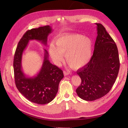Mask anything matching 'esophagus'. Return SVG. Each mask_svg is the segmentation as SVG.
Wrapping results in <instances>:
<instances>
[{
    "label": "esophagus",
    "instance_id": "esophagus-1",
    "mask_svg": "<svg viewBox=\"0 0 128 128\" xmlns=\"http://www.w3.org/2000/svg\"><path fill=\"white\" fill-rule=\"evenodd\" d=\"M64 76H67V75H68L69 74V72H66V71L64 70Z\"/></svg>",
    "mask_w": 128,
    "mask_h": 128
}]
</instances>
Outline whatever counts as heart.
Segmentation results:
<instances>
[{"mask_svg": "<svg viewBox=\"0 0 128 128\" xmlns=\"http://www.w3.org/2000/svg\"><path fill=\"white\" fill-rule=\"evenodd\" d=\"M49 53L54 62L59 65L64 60L74 69L87 64L92 56V42L88 37L80 34H68L61 36L51 42Z\"/></svg>", "mask_w": 128, "mask_h": 128, "instance_id": "b5f03b06", "label": "heart"}]
</instances>
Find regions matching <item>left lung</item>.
<instances>
[{"instance_id":"obj_1","label":"left lung","mask_w":128,"mask_h":128,"mask_svg":"<svg viewBox=\"0 0 128 128\" xmlns=\"http://www.w3.org/2000/svg\"><path fill=\"white\" fill-rule=\"evenodd\" d=\"M97 26V37L91 59L77 71L81 83L76 89L80 98L94 101L107 94L118 75L120 60L117 46L104 27Z\"/></svg>"}]
</instances>
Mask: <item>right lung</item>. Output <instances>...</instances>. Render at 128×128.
Wrapping results in <instances>:
<instances>
[{"label": "right lung", "mask_w": 128, "mask_h": 128, "mask_svg": "<svg viewBox=\"0 0 128 128\" xmlns=\"http://www.w3.org/2000/svg\"><path fill=\"white\" fill-rule=\"evenodd\" d=\"M49 26L29 30L19 41L14 57V72L15 85L18 90L30 102L40 104H48L55 98L60 80L64 78L62 70L48 60V52L45 54L40 70L37 76L28 77L22 70V54L30 40H37L47 44L48 36L51 33Z\"/></svg>", "instance_id": "add662e5"}]
</instances>
